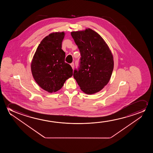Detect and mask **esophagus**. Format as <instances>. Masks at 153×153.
Masks as SVG:
<instances>
[{"label":"esophagus","mask_w":153,"mask_h":153,"mask_svg":"<svg viewBox=\"0 0 153 153\" xmlns=\"http://www.w3.org/2000/svg\"><path fill=\"white\" fill-rule=\"evenodd\" d=\"M71 67H72V68L74 69V63H71Z\"/></svg>","instance_id":"obj_1"}]
</instances>
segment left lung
<instances>
[{"mask_svg": "<svg viewBox=\"0 0 153 153\" xmlns=\"http://www.w3.org/2000/svg\"><path fill=\"white\" fill-rule=\"evenodd\" d=\"M71 36L79 50L81 58L74 78L86 94L100 91L111 78L114 67L113 55L105 40L90 28L73 31Z\"/></svg>", "mask_w": 153, "mask_h": 153, "instance_id": "8db88e82", "label": "left lung"}]
</instances>
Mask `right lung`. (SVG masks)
<instances>
[{
    "mask_svg": "<svg viewBox=\"0 0 153 153\" xmlns=\"http://www.w3.org/2000/svg\"><path fill=\"white\" fill-rule=\"evenodd\" d=\"M64 36V32L46 36L40 42L32 60L34 79L41 88L50 93L61 89L73 76V69L65 63V53L62 49Z\"/></svg>",
    "mask_w": 153,
    "mask_h": 153,
    "instance_id": "obj_1",
    "label": "right lung"
}]
</instances>
